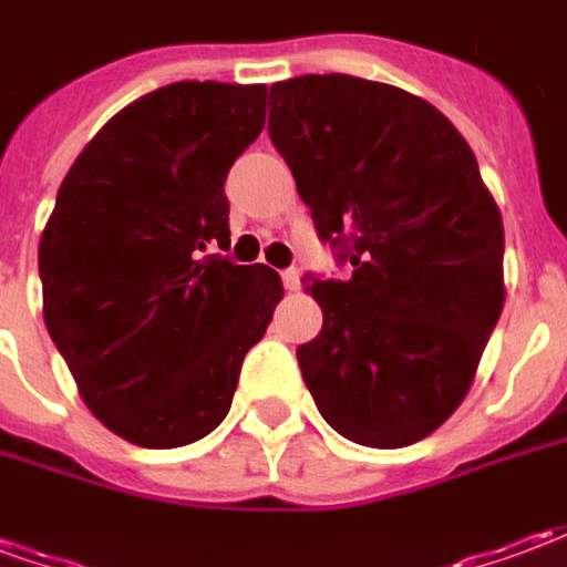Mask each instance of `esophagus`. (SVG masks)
<instances>
[{
  "label": "esophagus",
  "mask_w": 567,
  "mask_h": 567,
  "mask_svg": "<svg viewBox=\"0 0 567 567\" xmlns=\"http://www.w3.org/2000/svg\"><path fill=\"white\" fill-rule=\"evenodd\" d=\"M282 282H285V288H288V291H297V288H300V272H297V270H285L282 272Z\"/></svg>",
  "instance_id": "esophagus-1"
}]
</instances>
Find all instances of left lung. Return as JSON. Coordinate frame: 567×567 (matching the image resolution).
<instances>
[{
    "instance_id": "8db88e82",
    "label": "left lung",
    "mask_w": 567,
    "mask_h": 567,
    "mask_svg": "<svg viewBox=\"0 0 567 567\" xmlns=\"http://www.w3.org/2000/svg\"><path fill=\"white\" fill-rule=\"evenodd\" d=\"M272 145L346 279L309 276L321 333L297 364L324 422L398 450L462 404L504 309V224L471 145L431 103L355 75L270 87Z\"/></svg>"
}]
</instances>
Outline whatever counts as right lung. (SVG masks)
Masks as SVG:
<instances>
[{"label":"right lung","instance_id":"right-lung-1","mask_svg":"<svg viewBox=\"0 0 567 567\" xmlns=\"http://www.w3.org/2000/svg\"><path fill=\"white\" fill-rule=\"evenodd\" d=\"M264 109V84L157 87L56 190L39 243L44 324L93 416L136 446H187L221 425L282 300L279 272L217 251L230 246L224 182Z\"/></svg>","mask_w":567,"mask_h":567}]
</instances>
